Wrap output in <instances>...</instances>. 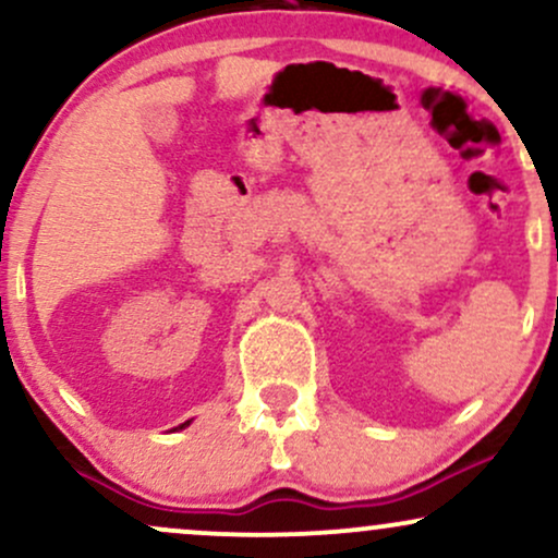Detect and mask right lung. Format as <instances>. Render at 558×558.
I'll return each instance as SVG.
<instances>
[{"label": "right lung", "mask_w": 558, "mask_h": 558, "mask_svg": "<svg viewBox=\"0 0 558 558\" xmlns=\"http://www.w3.org/2000/svg\"><path fill=\"white\" fill-rule=\"evenodd\" d=\"M185 425H189V422H185ZM181 427H183V425H181Z\"/></svg>", "instance_id": "obj_1"}]
</instances>
